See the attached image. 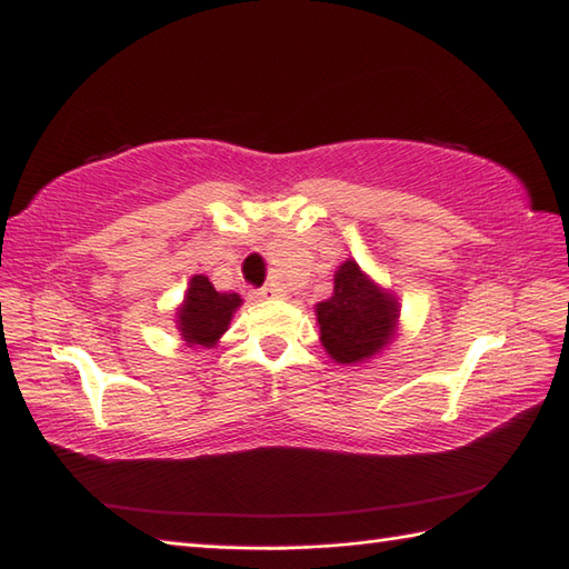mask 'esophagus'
<instances>
[{"label":"esophagus","instance_id":"34e87169","mask_svg":"<svg viewBox=\"0 0 569 569\" xmlns=\"http://www.w3.org/2000/svg\"><path fill=\"white\" fill-rule=\"evenodd\" d=\"M273 296H276V288H271V286H263V288H259L257 293H253V298H257V300H269Z\"/></svg>","mask_w":569,"mask_h":569}]
</instances>
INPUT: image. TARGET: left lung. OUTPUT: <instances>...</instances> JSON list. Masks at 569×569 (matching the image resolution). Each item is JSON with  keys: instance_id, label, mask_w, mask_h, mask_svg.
I'll return each instance as SVG.
<instances>
[{"instance_id": "obj_1", "label": "left lung", "mask_w": 569, "mask_h": 569, "mask_svg": "<svg viewBox=\"0 0 569 569\" xmlns=\"http://www.w3.org/2000/svg\"><path fill=\"white\" fill-rule=\"evenodd\" d=\"M398 300L347 259L335 273V293L316 306L320 342L335 361L357 365L393 340Z\"/></svg>"}]
</instances>
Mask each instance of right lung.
Listing matches in <instances>:
<instances>
[{"label": "right lung", "instance_id": "add662e5", "mask_svg": "<svg viewBox=\"0 0 569 569\" xmlns=\"http://www.w3.org/2000/svg\"><path fill=\"white\" fill-rule=\"evenodd\" d=\"M241 306L237 293H220L208 276H192L183 306L178 308V330L188 347H214Z\"/></svg>", "mask_w": 569, "mask_h": 569}]
</instances>
